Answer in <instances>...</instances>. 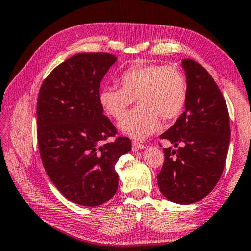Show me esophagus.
Segmentation results:
<instances>
[{
	"label": "esophagus",
	"mask_w": 251,
	"mask_h": 251,
	"mask_svg": "<svg viewBox=\"0 0 251 251\" xmlns=\"http://www.w3.org/2000/svg\"><path fill=\"white\" fill-rule=\"evenodd\" d=\"M144 148H145V145H144V144H142V143H140V142H137V141H134L133 143H132V149H133V151H138V150L144 149Z\"/></svg>",
	"instance_id": "obj_1"
}]
</instances>
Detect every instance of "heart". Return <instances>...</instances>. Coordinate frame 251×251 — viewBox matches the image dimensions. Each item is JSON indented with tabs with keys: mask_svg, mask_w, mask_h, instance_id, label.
<instances>
[{
	"mask_svg": "<svg viewBox=\"0 0 251 251\" xmlns=\"http://www.w3.org/2000/svg\"><path fill=\"white\" fill-rule=\"evenodd\" d=\"M119 83L122 88L100 90L99 103L111 118L121 121L137 100L140 106L119 124L123 133L135 140H144L156 132L161 126V118H177L188 97L184 73L171 65H132L121 74Z\"/></svg>",
	"mask_w": 251,
	"mask_h": 251,
	"instance_id": "b5f03b06",
	"label": "heart"
}]
</instances>
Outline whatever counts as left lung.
<instances>
[{"mask_svg":"<svg viewBox=\"0 0 251 251\" xmlns=\"http://www.w3.org/2000/svg\"><path fill=\"white\" fill-rule=\"evenodd\" d=\"M188 97L185 111L161 136L176 149L164 148L158 185L164 197L193 204L207 196L221 178L230 143V118L226 100L206 70L182 59Z\"/></svg>","mask_w":251,"mask_h":251,"instance_id":"obj_1","label":"left lung"}]
</instances>
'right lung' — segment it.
Instances as JSON below:
<instances>
[{"instance_id":"1","label":"right lung","mask_w":251,"mask_h":251,"mask_svg":"<svg viewBox=\"0 0 251 251\" xmlns=\"http://www.w3.org/2000/svg\"><path fill=\"white\" fill-rule=\"evenodd\" d=\"M116 59L107 53L75 54L48 74L37 100L45 170L67 200L82 206H99L115 195V164L132 149L128 137L103 143L118 133L98 99L100 82Z\"/></svg>"}]
</instances>
